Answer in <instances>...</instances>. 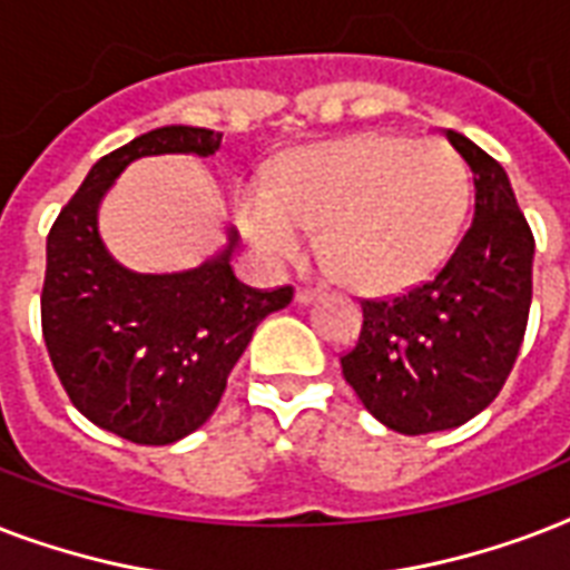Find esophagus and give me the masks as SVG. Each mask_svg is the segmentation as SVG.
<instances>
[{
	"mask_svg": "<svg viewBox=\"0 0 570 570\" xmlns=\"http://www.w3.org/2000/svg\"><path fill=\"white\" fill-rule=\"evenodd\" d=\"M316 298H320V293H316V289H307V286H298V289H295V302L298 304H311V302H316Z\"/></svg>",
	"mask_w": 570,
	"mask_h": 570,
	"instance_id": "1",
	"label": "esophagus"
}]
</instances>
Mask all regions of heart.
Returning a JSON list of instances; mask_svg holds the SVG:
<instances>
[{
	"label": "heart",
	"instance_id": "heart-1",
	"mask_svg": "<svg viewBox=\"0 0 570 570\" xmlns=\"http://www.w3.org/2000/svg\"><path fill=\"white\" fill-rule=\"evenodd\" d=\"M233 204L266 266L304 257L320 227L340 281L393 295L429 281L455 248L468 168L438 138L357 132L284 156L272 180H245Z\"/></svg>",
	"mask_w": 570,
	"mask_h": 570
}]
</instances>
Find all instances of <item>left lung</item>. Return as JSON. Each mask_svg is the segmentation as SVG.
I'll return each instance as SVG.
<instances>
[{
	"instance_id": "left-lung-1",
	"label": "left lung",
	"mask_w": 570,
	"mask_h": 570,
	"mask_svg": "<svg viewBox=\"0 0 570 570\" xmlns=\"http://www.w3.org/2000/svg\"><path fill=\"white\" fill-rule=\"evenodd\" d=\"M473 171V218L432 281L361 302L364 325L340 357L370 414L399 434L455 429L485 411L521 352L535 239L503 165L446 129Z\"/></svg>"
}]
</instances>
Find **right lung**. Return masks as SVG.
Wrapping results in <instances>:
<instances>
[{
  "label": "right lung",
  "mask_w": 570,
  "mask_h": 570,
  "mask_svg": "<svg viewBox=\"0 0 570 570\" xmlns=\"http://www.w3.org/2000/svg\"><path fill=\"white\" fill-rule=\"evenodd\" d=\"M222 132L159 127L94 165L47 236L40 325L67 396L94 425L165 446L213 416L227 375L268 313L293 302L239 284L230 257L239 233L197 268L129 272L102 245L97 209L120 171L141 156H215Z\"/></svg>",
  "instance_id": "add662e5"
}]
</instances>
